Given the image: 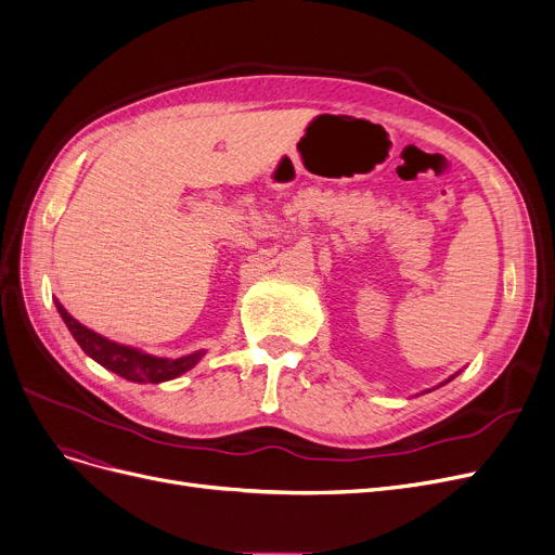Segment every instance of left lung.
I'll list each match as a JSON object with an SVG mask.
<instances>
[{"instance_id": "obj_1", "label": "left lung", "mask_w": 555, "mask_h": 555, "mask_svg": "<svg viewBox=\"0 0 555 555\" xmlns=\"http://www.w3.org/2000/svg\"><path fill=\"white\" fill-rule=\"evenodd\" d=\"M451 378H453V376H451ZM451 378H449V380H451Z\"/></svg>"}]
</instances>
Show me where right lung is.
<instances>
[{
  "instance_id": "obj_1",
  "label": "right lung",
  "mask_w": 555,
  "mask_h": 555,
  "mask_svg": "<svg viewBox=\"0 0 555 555\" xmlns=\"http://www.w3.org/2000/svg\"><path fill=\"white\" fill-rule=\"evenodd\" d=\"M56 308L61 312L63 322L67 324L69 333L75 335V340L79 343V347L92 360H98L102 367L119 374V376L127 378V380H135V383L170 380V378H177L183 372L195 367L199 363V358L204 356V351H197V353H190V356L170 360V358H156V356H150V353H142V351H138L133 347H125V345H117L113 340H106L104 335L94 333L88 326L79 324L61 306L59 299H56Z\"/></svg>"
}]
</instances>
